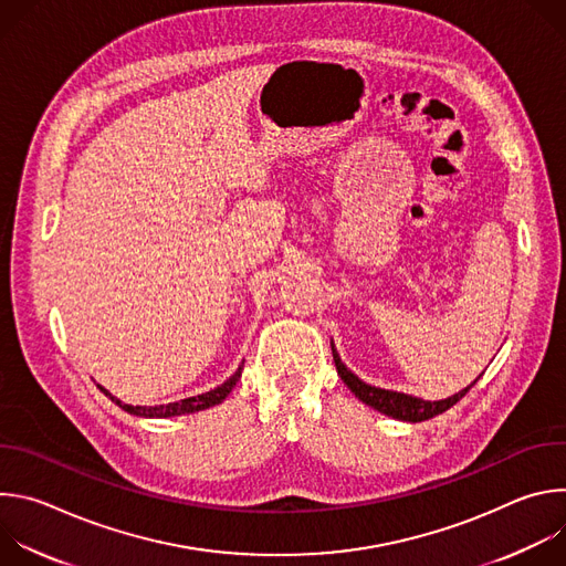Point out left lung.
Listing matches in <instances>:
<instances>
[{
	"mask_svg": "<svg viewBox=\"0 0 566 566\" xmlns=\"http://www.w3.org/2000/svg\"><path fill=\"white\" fill-rule=\"evenodd\" d=\"M332 352H334V363H336V369H338V376L343 378V382L356 394L358 400H363L365 406L378 410L380 415H387L396 421H406V423H421V421H428L437 415H443L446 410H450L457 400H461L465 396V391L479 380H472L468 387H463L461 391L448 396V398H441V400H423V398H417L412 394H402V391H394V389H382V387H374L365 380H360L343 360H340V354L336 352L334 343H332Z\"/></svg>",
	"mask_w": 566,
	"mask_h": 566,
	"instance_id": "1",
	"label": "left lung"
}]
</instances>
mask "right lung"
<instances>
[{
    "label": "right lung",
    "mask_w": 566,
    "mask_h": 566,
    "mask_svg": "<svg viewBox=\"0 0 566 566\" xmlns=\"http://www.w3.org/2000/svg\"><path fill=\"white\" fill-rule=\"evenodd\" d=\"M241 369H244V365H239L237 371L223 380L221 385H217L214 389L210 391H203V394H197V396H188V398H181V400H175V402H166V406H127V402H123L120 398H116L112 391H107L103 385L101 391L105 396H109L118 408H123L125 412L134 415V417H143V419H170V417H181V415H192V412H201V410H208L212 406H219V402L232 391V387L237 385V380L241 378Z\"/></svg>",
    "instance_id": "obj_1"
}]
</instances>
